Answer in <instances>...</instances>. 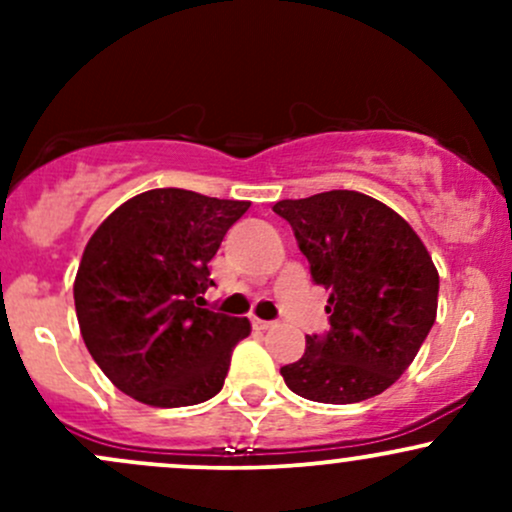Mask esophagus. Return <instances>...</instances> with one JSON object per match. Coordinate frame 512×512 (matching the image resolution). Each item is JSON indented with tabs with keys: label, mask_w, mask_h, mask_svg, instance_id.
I'll return each instance as SVG.
<instances>
[{
	"label": "esophagus",
	"mask_w": 512,
	"mask_h": 512,
	"mask_svg": "<svg viewBox=\"0 0 512 512\" xmlns=\"http://www.w3.org/2000/svg\"><path fill=\"white\" fill-rule=\"evenodd\" d=\"M252 327L260 329V332H267V329L275 327V322H267V319H252Z\"/></svg>",
	"instance_id": "34e87169"
}]
</instances>
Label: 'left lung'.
<instances>
[{
	"label": "left lung",
	"instance_id": "left-lung-1",
	"mask_svg": "<svg viewBox=\"0 0 512 512\" xmlns=\"http://www.w3.org/2000/svg\"><path fill=\"white\" fill-rule=\"evenodd\" d=\"M329 292V329L307 337L285 384L319 404H356L389 389L436 322L438 272L399 213L356 190L275 203Z\"/></svg>",
	"mask_w": 512,
	"mask_h": 512
}]
</instances>
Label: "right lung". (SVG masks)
Segmentation results:
<instances>
[{
	"label": "right lung",
	"mask_w": 512,
	"mask_h": 512,
	"mask_svg": "<svg viewBox=\"0 0 512 512\" xmlns=\"http://www.w3.org/2000/svg\"><path fill=\"white\" fill-rule=\"evenodd\" d=\"M250 203L183 188L126 200L91 235L74 282L86 349L116 389L160 409L203 404L225 384L247 319L203 307L208 262Z\"/></svg>",
	"instance_id": "right-lung-1"
}]
</instances>
